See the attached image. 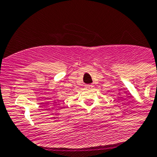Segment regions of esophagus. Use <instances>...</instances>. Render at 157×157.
Instances as JSON below:
<instances>
[{
    "label": "esophagus",
    "mask_w": 157,
    "mask_h": 157,
    "mask_svg": "<svg viewBox=\"0 0 157 157\" xmlns=\"http://www.w3.org/2000/svg\"><path fill=\"white\" fill-rule=\"evenodd\" d=\"M85 86L86 89H92L93 87H94V86L93 85H86Z\"/></svg>",
    "instance_id": "esophagus-1"
}]
</instances>
